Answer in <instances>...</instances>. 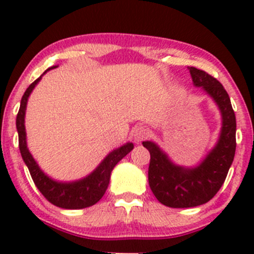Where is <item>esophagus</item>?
<instances>
[{
	"instance_id": "esophagus-1",
	"label": "esophagus",
	"mask_w": 254,
	"mask_h": 254,
	"mask_svg": "<svg viewBox=\"0 0 254 254\" xmlns=\"http://www.w3.org/2000/svg\"><path fill=\"white\" fill-rule=\"evenodd\" d=\"M132 135H134L135 141L141 142L145 139H147L148 130L146 129L145 127H135V129H134V132H132Z\"/></svg>"
}]
</instances>
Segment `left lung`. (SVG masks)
<instances>
[{"label":"left lung","instance_id":"obj_1","mask_svg":"<svg viewBox=\"0 0 254 254\" xmlns=\"http://www.w3.org/2000/svg\"><path fill=\"white\" fill-rule=\"evenodd\" d=\"M195 86L214 98L222 114V129L217 145L195 168L173 165L157 145L143 141L150 152L148 184L161 204L170 207H193L205 204L220 190L236 151V117L226 89L203 70L189 67Z\"/></svg>","mask_w":254,"mask_h":254}]
</instances>
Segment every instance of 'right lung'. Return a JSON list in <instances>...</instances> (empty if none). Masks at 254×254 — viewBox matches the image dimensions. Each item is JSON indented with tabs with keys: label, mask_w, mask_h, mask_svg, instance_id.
<instances>
[{
	"label": "right lung",
	"mask_w": 254,
	"mask_h": 254,
	"mask_svg": "<svg viewBox=\"0 0 254 254\" xmlns=\"http://www.w3.org/2000/svg\"><path fill=\"white\" fill-rule=\"evenodd\" d=\"M39 79L40 77L35 79L28 87L27 91L24 92L22 101H20L19 111H18L17 114L16 124L18 130V140H19V150L23 161L27 165L37 188L44 195V198L48 201H50L53 205L63 207V209H83V207L94 205V204L101 200L102 196L106 193L107 188H108L113 168L123 157H125L132 150L134 145L131 142H127V145L113 151L104 158L103 162L96 168L93 173H91L88 177L81 179V181L72 182V183H59V182L49 178L48 176H45L42 172V170L37 165L33 156L29 153L27 148V141H25V107H27L28 97L32 93L33 88L39 82Z\"/></svg>",
	"instance_id": "add662e5"
}]
</instances>
